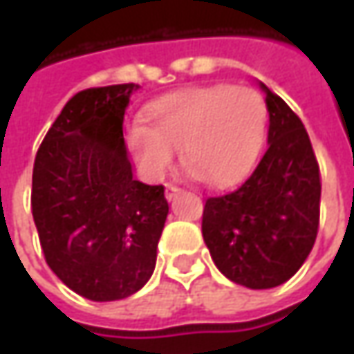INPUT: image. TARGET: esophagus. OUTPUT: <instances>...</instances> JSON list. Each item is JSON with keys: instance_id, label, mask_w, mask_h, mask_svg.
<instances>
[{"instance_id": "obj_1", "label": "esophagus", "mask_w": 354, "mask_h": 354, "mask_svg": "<svg viewBox=\"0 0 354 354\" xmlns=\"http://www.w3.org/2000/svg\"><path fill=\"white\" fill-rule=\"evenodd\" d=\"M179 191H181V189H179V187H177V185H165V197L169 198H175L177 197V195H179Z\"/></svg>"}]
</instances>
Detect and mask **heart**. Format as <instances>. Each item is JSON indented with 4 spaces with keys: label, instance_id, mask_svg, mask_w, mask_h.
<instances>
[{
    "label": "heart",
    "instance_id": "1",
    "mask_svg": "<svg viewBox=\"0 0 354 354\" xmlns=\"http://www.w3.org/2000/svg\"><path fill=\"white\" fill-rule=\"evenodd\" d=\"M147 122L129 129V147L149 175H163L183 145V161L203 183L226 187L260 153L268 108L254 88L212 84L157 100Z\"/></svg>",
    "mask_w": 354,
    "mask_h": 354
}]
</instances>
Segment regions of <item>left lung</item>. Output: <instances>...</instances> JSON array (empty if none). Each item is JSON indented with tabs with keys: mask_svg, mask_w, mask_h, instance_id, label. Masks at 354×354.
Wrapping results in <instances>:
<instances>
[{
	"mask_svg": "<svg viewBox=\"0 0 354 354\" xmlns=\"http://www.w3.org/2000/svg\"><path fill=\"white\" fill-rule=\"evenodd\" d=\"M268 149L238 189L209 197L203 238L226 278L252 290L288 281L301 268L319 228L321 177L301 120L266 84Z\"/></svg>",
	"mask_w": 354,
	"mask_h": 354,
	"instance_id": "1",
	"label": "left lung"
}]
</instances>
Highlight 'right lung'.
Returning a JSON list of instances; mask_svg holds the SVG:
<instances>
[{
	"mask_svg": "<svg viewBox=\"0 0 354 354\" xmlns=\"http://www.w3.org/2000/svg\"><path fill=\"white\" fill-rule=\"evenodd\" d=\"M138 84L86 88L64 104L33 165L31 211L48 268L92 301L124 299L151 278L169 205L133 179L124 114Z\"/></svg>",
	"mask_w": 354,
	"mask_h": 354,
	"instance_id": "1",
	"label": "right lung"
}]
</instances>
